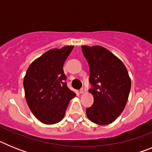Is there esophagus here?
I'll return each instance as SVG.
<instances>
[{"mask_svg":"<svg viewBox=\"0 0 152 152\" xmlns=\"http://www.w3.org/2000/svg\"><path fill=\"white\" fill-rule=\"evenodd\" d=\"M86 92H87V90H86L85 88H82L80 90V93L81 94H85Z\"/></svg>","mask_w":152,"mask_h":152,"instance_id":"34e87169","label":"esophagus"}]
</instances>
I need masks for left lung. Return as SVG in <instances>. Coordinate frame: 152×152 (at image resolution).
I'll list each match as a JSON object with an SVG mask.
<instances>
[{"label": "left lung", "mask_w": 152, "mask_h": 152, "mask_svg": "<svg viewBox=\"0 0 152 152\" xmlns=\"http://www.w3.org/2000/svg\"><path fill=\"white\" fill-rule=\"evenodd\" d=\"M83 54L90 66L89 92L94 104L86 110L88 119L95 124L112 123L122 113L131 89V79L123 61L100 45H82Z\"/></svg>", "instance_id": "obj_1"}]
</instances>
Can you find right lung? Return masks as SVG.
I'll return each mask as SVG.
<instances>
[{"label": "right lung", "mask_w": 152, "mask_h": 152, "mask_svg": "<svg viewBox=\"0 0 152 152\" xmlns=\"http://www.w3.org/2000/svg\"><path fill=\"white\" fill-rule=\"evenodd\" d=\"M73 45L47 51L32 62L23 79L26 103L31 112L44 124L64 118L70 100L76 94L67 86L63 65Z\"/></svg>", "instance_id": "right-lung-1"}]
</instances>
